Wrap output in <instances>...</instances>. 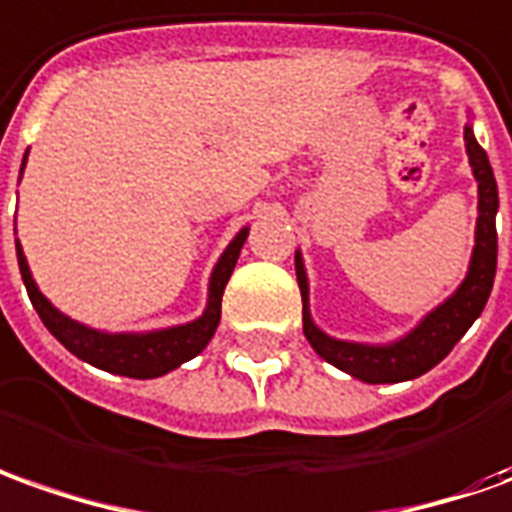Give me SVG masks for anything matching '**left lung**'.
Returning a JSON list of instances; mask_svg holds the SVG:
<instances>
[{
    "instance_id": "8db88e82",
    "label": "left lung",
    "mask_w": 512,
    "mask_h": 512,
    "mask_svg": "<svg viewBox=\"0 0 512 512\" xmlns=\"http://www.w3.org/2000/svg\"><path fill=\"white\" fill-rule=\"evenodd\" d=\"M465 150L468 161L474 167V178L479 183V217H477V245L471 256L468 276L460 284V290L451 295L449 301L440 303L432 315L421 320V326L410 331L404 340L393 345H359L343 343L326 337L317 329L309 317L306 301H309V284H306V270H303L301 256L295 253V273H298V287L303 298V334L309 345L320 357L334 368L345 370L368 384H393L415 379L426 370H432L440 359L449 354L471 329V323L482 315L488 295L493 290V276H496V209H499V192H496V178H493L488 153L479 147L474 139L471 125H465Z\"/></svg>"
}]
</instances>
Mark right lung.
<instances>
[{
	"label": "right lung",
	"mask_w": 512,
	"mask_h": 512,
	"mask_svg": "<svg viewBox=\"0 0 512 512\" xmlns=\"http://www.w3.org/2000/svg\"><path fill=\"white\" fill-rule=\"evenodd\" d=\"M24 161H27V155H24ZM21 169H24V164H21ZM245 239H248V228H242L234 236V242L225 248L220 262L214 267L209 284V306H206L203 317H197L195 323H186V326L150 331V334H102V331L77 323L72 317L61 315L35 287L19 239H16V256H19L21 278H24V287H27L35 312L44 320V326L55 334L58 343L66 345L74 357L86 359L94 368L130 376V379H155V376H164L169 370H175L183 362L197 357L209 345L214 331L220 326L222 292H225V284L234 273Z\"/></svg>",
	"instance_id": "1"
}]
</instances>
